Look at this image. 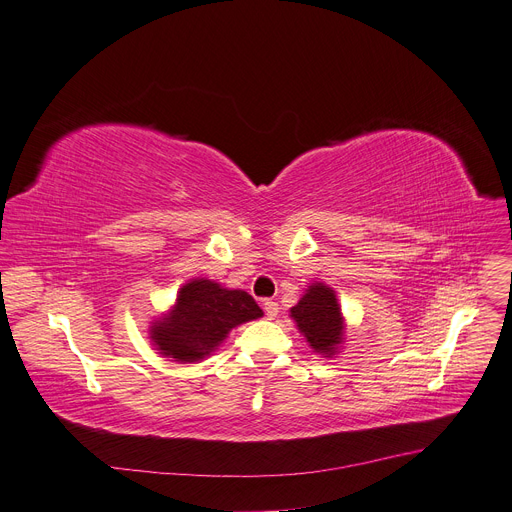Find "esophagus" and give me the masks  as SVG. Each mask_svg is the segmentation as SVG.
I'll list each match as a JSON object with an SVG mask.
<instances>
[{
	"mask_svg": "<svg viewBox=\"0 0 512 512\" xmlns=\"http://www.w3.org/2000/svg\"><path fill=\"white\" fill-rule=\"evenodd\" d=\"M263 311H265L267 319H276L278 313H280V306H278V302H274V300H265V302H263Z\"/></svg>",
	"mask_w": 512,
	"mask_h": 512,
	"instance_id": "obj_1",
	"label": "esophagus"
}]
</instances>
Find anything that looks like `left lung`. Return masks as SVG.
Returning a JSON list of instances; mask_svg holds the SVG:
<instances>
[{
  "label": "left lung",
  "mask_w": 512,
  "mask_h": 512,
  "mask_svg": "<svg viewBox=\"0 0 512 512\" xmlns=\"http://www.w3.org/2000/svg\"><path fill=\"white\" fill-rule=\"evenodd\" d=\"M292 317L306 337V342L319 354H333L342 342L344 319L339 313L335 292L325 284H315L292 306Z\"/></svg>",
  "instance_id": "1"
}]
</instances>
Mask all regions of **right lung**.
<instances>
[{
  "mask_svg": "<svg viewBox=\"0 0 512 512\" xmlns=\"http://www.w3.org/2000/svg\"><path fill=\"white\" fill-rule=\"evenodd\" d=\"M251 294L226 290L210 280H193L181 288L175 309L152 327L160 354L197 362L216 350L236 325L261 317Z\"/></svg>",
  "mask_w": 512,
  "mask_h": 512,
  "instance_id": "add662e5",
  "label": "right lung"
}]
</instances>
